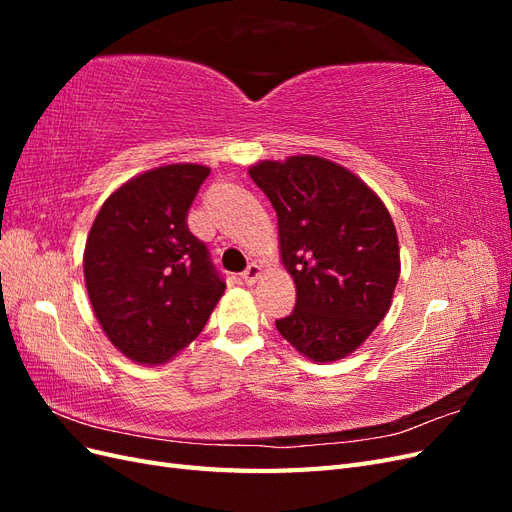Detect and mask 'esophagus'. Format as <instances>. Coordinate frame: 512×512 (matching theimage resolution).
I'll list each match as a JSON object with an SVG mask.
<instances>
[{"label":"esophagus","instance_id":"1","mask_svg":"<svg viewBox=\"0 0 512 512\" xmlns=\"http://www.w3.org/2000/svg\"><path fill=\"white\" fill-rule=\"evenodd\" d=\"M260 273H262L260 265H256V262H252V265H247V269L241 273V280H243L247 286H252V284H256Z\"/></svg>","mask_w":512,"mask_h":512}]
</instances>
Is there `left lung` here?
<instances>
[{"instance_id":"1","label":"left lung","mask_w":512,"mask_h":512,"mask_svg":"<svg viewBox=\"0 0 512 512\" xmlns=\"http://www.w3.org/2000/svg\"><path fill=\"white\" fill-rule=\"evenodd\" d=\"M250 177L277 213L282 260L297 286L277 331L312 361L342 359L391 307L399 243L389 211L350 170L316 156L260 162Z\"/></svg>"}]
</instances>
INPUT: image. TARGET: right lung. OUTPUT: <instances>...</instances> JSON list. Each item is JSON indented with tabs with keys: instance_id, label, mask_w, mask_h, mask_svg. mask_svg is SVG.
<instances>
[{
	"instance_id": "obj_1",
	"label": "right lung",
	"mask_w": 512,
	"mask_h": 512,
	"mask_svg": "<svg viewBox=\"0 0 512 512\" xmlns=\"http://www.w3.org/2000/svg\"><path fill=\"white\" fill-rule=\"evenodd\" d=\"M207 166L168 164L106 198L85 245V284L108 339L138 363L188 346L224 294L209 247L188 228Z\"/></svg>"
}]
</instances>
